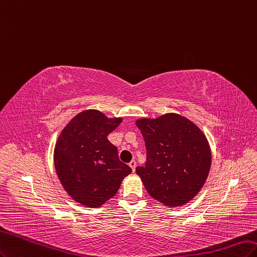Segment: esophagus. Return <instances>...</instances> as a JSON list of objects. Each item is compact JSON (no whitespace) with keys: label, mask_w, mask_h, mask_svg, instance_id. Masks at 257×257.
Wrapping results in <instances>:
<instances>
[{"label":"esophagus","mask_w":257,"mask_h":257,"mask_svg":"<svg viewBox=\"0 0 257 257\" xmlns=\"http://www.w3.org/2000/svg\"><path fill=\"white\" fill-rule=\"evenodd\" d=\"M129 167L131 168L132 172H135V171H136V167H137V162H136L135 160H132V161L129 163Z\"/></svg>","instance_id":"esophagus-1"}]
</instances>
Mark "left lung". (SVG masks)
I'll list each match as a JSON object with an SVG mask.
<instances>
[{"label": "left lung", "instance_id": "left-lung-1", "mask_svg": "<svg viewBox=\"0 0 257 257\" xmlns=\"http://www.w3.org/2000/svg\"><path fill=\"white\" fill-rule=\"evenodd\" d=\"M147 151L145 167L136 172L148 192L165 207L186 205L198 194L211 167V150L204 132L177 113L139 118Z\"/></svg>", "mask_w": 257, "mask_h": 257}]
</instances>
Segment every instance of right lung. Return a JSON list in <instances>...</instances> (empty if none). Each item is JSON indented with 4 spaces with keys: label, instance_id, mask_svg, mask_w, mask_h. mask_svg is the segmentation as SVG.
<instances>
[{
    "label": "right lung",
    "instance_id": "1",
    "mask_svg": "<svg viewBox=\"0 0 257 257\" xmlns=\"http://www.w3.org/2000/svg\"><path fill=\"white\" fill-rule=\"evenodd\" d=\"M121 121V117L110 118L89 109L72 117L57 138L53 153L56 175L65 191L80 205L102 206L131 173L106 138Z\"/></svg>",
    "mask_w": 257,
    "mask_h": 257
}]
</instances>
